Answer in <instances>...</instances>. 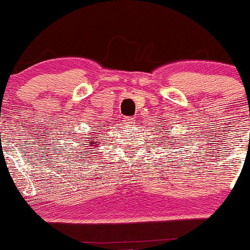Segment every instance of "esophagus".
Masks as SVG:
<instances>
[{
  "label": "esophagus",
  "instance_id": "esophagus-1",
  "mask_svg": "<svg viewBox=\"0 0 250 250\" xmlns=\"http://www.w3.org/2000/svg\"><path fill=\"white\" fill-rule=\"evenodd\" d=\"M135 121H136V119H135L134 116H125V119H123V123H125V125H134Z\"/></svg>",
  "mask_w": 250,
  "mask_h": 250
}]
</instances>
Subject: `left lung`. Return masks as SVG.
Returning a JSON list of instances; mask_svg holds the SVG:
<instances>
[{
	"mask_svg": "<svg viewBox=\"0 0 250 250\" xmlns=\"http://www.w3.org/2000/svg\"><path fill=\"white\" fill-rule=\"evenodd\" d=\"M164 133H165V131H164ZM159 141H161V143H163V144H162V146H163V148H165V146H167V144L171 143L170 141H167V143H164V140H163V138H162V140H159Z\"/></svg>",
	"mask_w": 250,
	"mask_h": 250,
	"instance_id": "obj_1",
	"label": "left lung"
}]
</instances>
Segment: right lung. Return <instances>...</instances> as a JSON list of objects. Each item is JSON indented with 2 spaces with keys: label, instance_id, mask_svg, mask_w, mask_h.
Wrapping results in <instances>:
<instances>
[{
  "label": "right lung",
  "instance_id": "add662e5",
  "mask_svg": "<svg viewBox=\"0 0 250 250\" xmlns=\"http://www.w3.org/2000/svg\"><path fill=\"white\" fill-rule=\"evenodd\" d=\"M92 136H93V138H95L94 140H92ZM88 136H91V137H88V140H87L89 141V142L87 143L86 137H83V143H89V144H87L88 146H96V144H98V141H96V140H99V135H95V133H91L88 135ZM79 143H81V142H79ZM83 146H86V144H83ZM83 156H85V158H88V154H87V151H83ZM80 157H81V156H80ZM81 158H83V157H81ZM93 158H94V157H93Z\"/></svg>",
  "mask_w": 250,
  "mask_h": 250
}]
</instances>
